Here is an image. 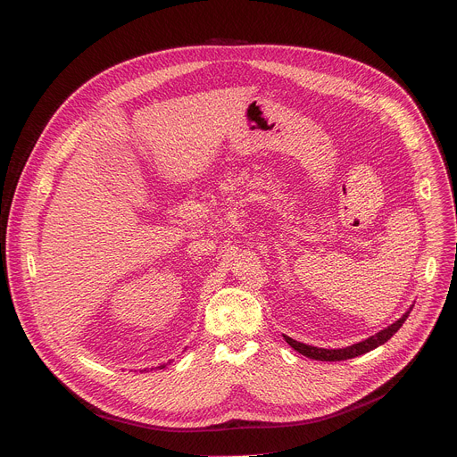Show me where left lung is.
Here are the masks:
<instances>
[{"label":"left lung","instance_id":"obj_1","mask_svg":"<svg viewBox=\"0 0 457 457\" xmlns=\"http://www.w3.org/2000/svg\"><path fill=\"white\" fill-rule=\"evenodd\" d=\"M412 307H414V305H411L409 311H407L398 321H395L393 325H389L387 328L380 330L378 334H375V336H371V337H368V339H364V341H361V343H357V345L346 346V348H337V350H330V348H328V350H327V348H318V346L297 343V341H294V339L288 337V336H283V337H285V341L290 345V348H294L295 352H299L301 355H305V357H309V359H314V361H327V362L346 361V359H353V357L364 355V353H368V352H371V350L382 346L384 343H387V341L400 330V327L405 323V320H407V316L411 314Z\"/></svg>","mask_w":457,"mask_h":457}]
</instances>
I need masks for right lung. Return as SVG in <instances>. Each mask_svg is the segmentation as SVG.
<instances>
[{
    "label": "right lung",
    "mask_w": 457,
    "mask_h": 457,
    "mask_svg": "<svg viewBox=\"0 0 457 457\" xmlns=\"http://www.w3.org/2000/svg\"><path fill=\"white\" fill-rule=\"evenodd\" d=\"M165 366H167V364H162V366H160V370H163V368H165ZM145 371H146V370H145Z\"/></svg>",
    "instance_id": "obj_1"
}]
</instances>
